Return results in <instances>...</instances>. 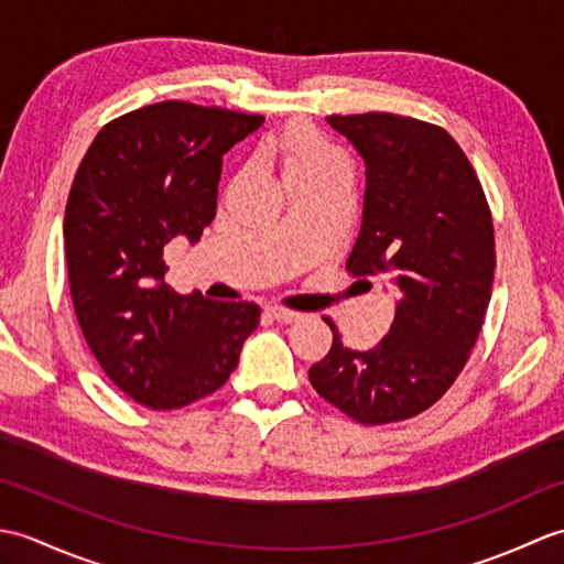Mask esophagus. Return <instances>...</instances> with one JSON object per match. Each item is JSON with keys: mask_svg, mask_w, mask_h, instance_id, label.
<instances>
[{"mask_svg": "<svg viewBox=\"0 0 564 564\" xmlns=\"http://www.w3.org/2000/svg\"><path fill=\"white\" fill-rule=\"evenodd\" d=\"M263 315L275 319V322H285V325H291V322L301 319V313H293V310H285V307H279V305H269L267 310H263Z\"/></svg>", "mask_w": 564, "mask_h": 564, "instance_id": "1", "label": "esophagus"}]
</instances>
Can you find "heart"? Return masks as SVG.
I'll return each instance as SVG.
<instances>
[{
  "label": "heart",
  "instance_id": "b5f03b06",
  "mask_svg": "<svg viewBox=\"0 0 564 564\" xmlns=\"http://www.w3.org/2000/svg\"><path fill=\"white\" fill-rule=\"evenodd\" d=\"M281 164H283V178H293V176H310V174L327 172L329 166L341 164V160L337 158V152H334L329 145H325L322 140L297 133L285 142Z\"/></svg>",
  "mask_w": 564,
  "mask_h": 564
}]
</instances>
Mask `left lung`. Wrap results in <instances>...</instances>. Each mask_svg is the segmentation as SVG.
<instances>
[{
	"label": "left lung",
	"instance_id": "obj_1",
	"mask_svg": "<svg viewBox=\"0 0 564 564\" xmlns=\"http://www.w3.org/2000/svg\"><path fill=\"white\" fill-rule=\"evenodd\" d=\"M366 162L364 220L346 269L390 273L394 319L368 351L332 349L310 368L329 404L361 424L402 422L443 398L492 297L495 230L485 191L446 130L394 113L327 116Z\"/></svg>",
	"mask_w": 564,
	"mask_h": 564
}]
</instances>
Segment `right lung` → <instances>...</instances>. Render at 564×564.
I'll use <instances>...</instances> for the list:
<instances>
[{
  "label": "right lung",
  "mask_w": 564,
  "mask_h": 564,
  "mask_svg": "<svg viewBox=\"0 0 564 564\" xmlns=\"http://www.w3.org/2000/svg\"><path fill=\"white\" fill-rule=\"evenodd\" d=\"M263 116L162 101L99 130L65 208L69 293L84 339L128 398L178 410L223 388L259 325L254 303L164 283V247L196 245L218 208L223 158Z\"/></svg>",
  "instance_id": "1"
}]
</instances>
